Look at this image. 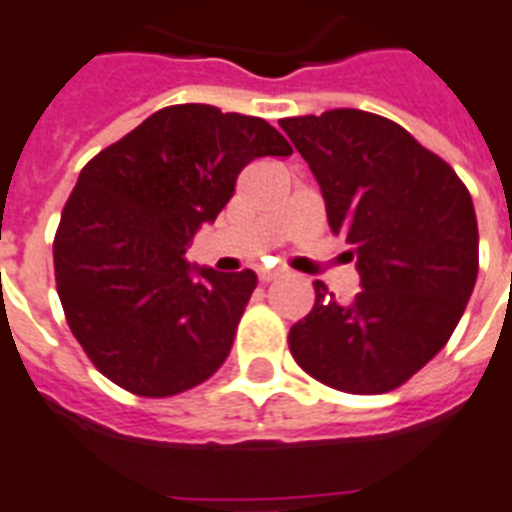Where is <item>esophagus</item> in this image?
<instances>
[{"instance_id":"esophagus-1","label":"esophagus","mask_w":512,"mask_h":512,"mask_svg":"<svg viewBox=\"0 0 512 512\" xmlns=\"http://www.w3.org/2000/svg\"><path fill=\"white\" fill-rule=\"evenodd\" d=\"M282 272H277V269H261L259 280L261 282H272V280H280Z\"/></svg>"}]
</instances>
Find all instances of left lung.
I'll return each instance as SVG.
<instances>
[{"label": "left lung", "mask_w": 512, "mask_h": 512, "mask_svg": "<svg viewBox=\"0 0 512 512\" xmlns=\"http://www.w3.org/2000/svg\"><path fill=\"white\" fill-rule=\"evenodd\" d=\"M280 126L320 182L327 224L351 243L362 280L351 301L314 282L290 354L346 394L394 391L444 349L476 285L468 187L391 118L338 108Z\"/></svg>", "instance_id": "1"}]
</instances>
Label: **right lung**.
I'll return each instance as SVG.
<instances>
[{
  "mask_svg": "<svg viewBox=\"0 0 512 512\" xmlns=\"http://www.w3.org/2000/svg\"><path fill=\"white\" fill-rule=\"evenodd\" d=\"M290 153L264 118L187 102L81 169L55 235V280L71 333L105 378L163 399L224 365L256 275L195 269L185 248L248 163Z\"/></svg>",
  "mask_w": 512,
  "mask_h": 512,
  "instance_id": "add662e5",
  "label": "right lung"
}]
</instances>
